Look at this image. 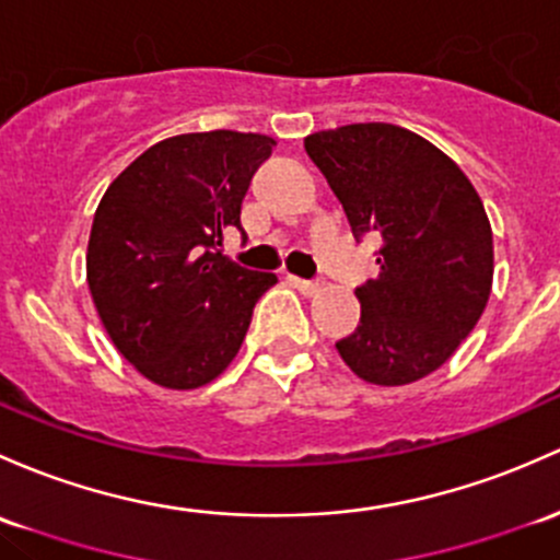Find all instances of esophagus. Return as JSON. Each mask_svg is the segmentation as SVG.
<instances>
[{
  "label": "esophagus",
  "instance_id": "1",
  "mask_svg": "<svg viewBox=\"0 0 560 560\" xmlns=\"http://www.w3.org/2000/svg\"><path fill=\"white\" fill-rule=\"evenodd\" d=\"M290 281L292 284L298 287L300 292H303V295H316V292L322 290V281H308V279H298V276H290Z\"/></svg>",
  "mask_w": 560,
  "mask_h": 560
}]
</instances>
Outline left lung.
I'll return each instance as SVG.
<instances>
[{
  "instance_id": "left-lung-1",
  "label": "left lung",
  "mask_w": 560,
  "mask_h": 560,
  "mask_svg": "<svg viewBox=\"0 0 560 560\" xmlns=\"http://www.w3.org/2000/svg\"><path fill=\"white\" fill-rule=\"evenodd\" d=\"M357 241H381L378 279L357 287L359 325L335 349L362 381L413 384L472 332L491 295L493 235L472 182L443 150L392 122L305 137Z\"/></svg>"
}]
</instances>
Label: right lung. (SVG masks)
Listing matches in <instances>:
<instances>
[{
    "label": "right lung",
    "instance_id": "add662e5",
    "mask_svg": "<svg viewBox=\"0 0 560 560\" xmlns=\"http://www.w3.org/2000/svg\"><path fill=\"white\" fill-rule=\"evenodd\" d=\"M276 141L206 131L141 152L104 192L88 241V287L122 357L152 384L198 388L238 354L276 273L222 255Z\"/></svg>",
    "mask_w": 560,
    "mask_h": 560
}]
</instances>
